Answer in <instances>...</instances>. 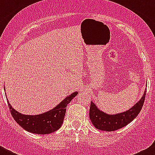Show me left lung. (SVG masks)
Instances as JSON below:
<instances>
[{"instance_id": "left-lung-1", "label": "left lung", "mask_w": 155, "mask_h": 155, "mask_svg": "<svg viewBox=\"0 0 155 155\" xmlns=\"http://www.w3.org/2000/svg\"><path fill=\"white\" fill-rule=\"evenodd\" d=\"M145 93L146 91H145L141 99L130 109L125 112H119L115 115H109L100 110L91 101L89 110V116L92 124L100 130L114 131L124 127L136 118L141 111L145 101Z\"/></svg>"}]
</instances>
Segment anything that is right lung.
I'll return each mask as SVG.
<instances>
[{
    "label": "right lung",
    "instance_id": "obj_1",
    "mask_svg": "<svg viewBox=\"0 0 155 155\" xmlns=\"http://www.w3.org/2000/svg\"><path fill=\"white\" fill-rule=\"evenodd\" d=\"M77 94V91L73 92L51 110L34 115L20 113L12 108L9 103L8 99L7 103L12 116L23 129L32 134L43 135L55 132L61 127L66 112L67 106Z\"/></svg>",
    "mask_w": 155,
    "mask_h": 155
}]
</instances>
